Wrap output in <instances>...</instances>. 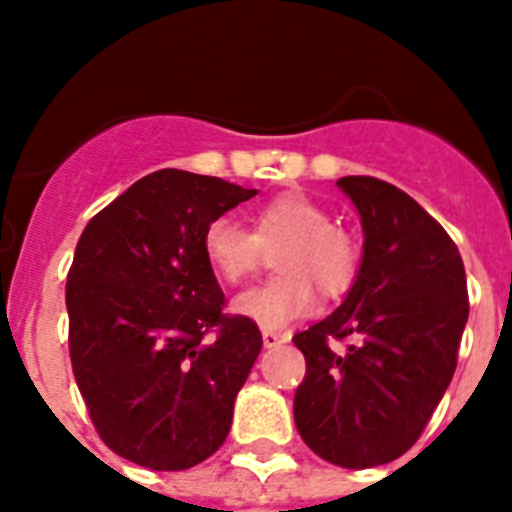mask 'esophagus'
<instances>
[{"instance_id":"34e87169","label":"esophagus","mask_w":512,"mask_h":512,"mask_svg":"<svg viewBox=\"0 0 512 512\" xmlns=\"http://www.w3.org/2000/svg\"><path fill=\"white\" fill-rule=\"evenodd\" d=\"M289 335L287 332H273V329H263V345L265 348H276L281 342H287Z\"/></svg>"}]
</instances>
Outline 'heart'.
I'll list each match as a JSON object with an SVG mask.
<instances>
[{
    "instance_id": "b5f03b06",
    "label": "heart",
    "mask_w": 512,
    "mask_h": 512,
    "mask_svg": "<svg viewBox=\"0 0 512 512\" xmlns=\"http://www.w3.org/2000/svg\"><path fill=\"white\" fill-rule=\"evenodd\" d=\"M281 273L236 300V311L263 329H281L311 311L313 287L337 297L353 284L361 263L358 241L332 223L324 204L308 193H281L252 212V231L233 217H215L204 228L201 247L225 284H244L265 265V249Z\"/></svg>"
}]
</instances>
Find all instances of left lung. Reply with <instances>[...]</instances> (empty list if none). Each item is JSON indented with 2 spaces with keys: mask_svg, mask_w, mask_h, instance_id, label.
Instances as JSON below:
<instances>
[{
  "mask_svg": "<svg viewBox=\"0 0 512 512\" xmlns=\"http://www.w3.org/2000/svg\"><path fill=\"white\" fill-rule=\"evenodd\" d=\"M337 185L361 215L364 260L345 303L292 337L305 356L295 425L321 460L364 470L409 452L436 412L457 369L468 281L452 236L409 193L369 175Z\"/></svg>",
  "mask_w": 512,
  "mask_h": 512,
  "instance_id": "1",
  "label": "left lung"
}]
</instances>
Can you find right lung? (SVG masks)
<instances>
[{
    "instance_id": "right-lung-1",
    "label": "right lung",
    "mask_w": 512,
    "mask_h": 512,
    "mask_svg": "<svg viewBox=\"0 0 512 512\" xmlns=\"http://www.w3.org/2000/svg\"><path fill=\"white\" fill-rule=\"evenodd\" d=\"M255 188L183 170L140 177L92 217L66 281L68 353L103 444L151 470L223 446L233 401L263 348L225 313L201 236Z\"/></svg>"
}]
</instances>
